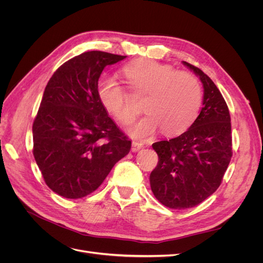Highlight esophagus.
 I'll use <instances>...</instances> for the list:
<instances>
[{
  "instance_id": "1",
  "label": "esophagus",
  "mask_w": 263,
  "mask_h": 263,
  "mask_svg": "<svg viewBox=\"0 0 263 263\" xmlns=\"http://www.w3.org/2000/svg\"><path fill=\"white\" fill-rule=\"evenodd\" d=\"M142 147H144V144H141V142L133 141V144H132V151H133V153H137V151H139Z\"/></svg>"
}]
</instances>
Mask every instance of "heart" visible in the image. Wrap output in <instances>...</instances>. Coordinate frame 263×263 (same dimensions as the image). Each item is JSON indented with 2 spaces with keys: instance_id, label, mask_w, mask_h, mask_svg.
Instances as JSON below:
<instances>
[{
  "instance_id": "heart-1",
  "label": "heart",
  "mask_w": 263,
  "mask_h": 263,
  "mask_svg": "<svg viewBox=\"0 0 263 263\" xmlns=\"http://www.w3.org/2000/svg\"><path fill=\"white\" fill-rule=\"evenodd\" d=\"M122 73L135 92L146 94L142 101L146 115L129 129L133 137H150L160 128L166 136H177L193 124L202 102V87L195 76L154 60L130 62ZM97 92L101 104L119 123L134 121L136 113L128 95L116 80L102 78Z\"/></svg>"
}]
</instances>
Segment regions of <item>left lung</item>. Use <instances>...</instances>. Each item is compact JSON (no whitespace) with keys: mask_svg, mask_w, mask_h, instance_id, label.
Returning a JSON list of instances; mask_svg holds the SVG:
<instances>
[{"mask_svg":"<svg viewBox=\"0 0 263 263\" xmlns=\"http://www.w3.org/2000/svg\"><path fill=\"white\" fill-rule=\"evenodd\" d=\"M183 65L201 79L203 106L185 133L153 145L159 161L150 173L154 195L173 210L194 208L211 196L233 156L232 124L224 98L201 69L185 61Z\"/></svg>","mask_w":263,"mask_h":263,"instance_id":"obj_1","label":"left lung"}]
</instances>
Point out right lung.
Instances as JSON below:
<instances>
[{
    "instance_id": "right-lung-1",
    "label": "right lung",
    "mask_w": 263,
    "mask_h": 263,
    "mask_svg": "<svg viewBox=\"0 0 263 263\" xmlns=\"http://www.w3.org/2000/svg\"><path fill=\"white\" fill-rule=\"evenodd\" d=\"M126 55L86 51L50 78L33 124V154L54 193L81 198L97 190L132 141L101 104L97 86L106 66Z\"/></svg>"
}]
</instances>
